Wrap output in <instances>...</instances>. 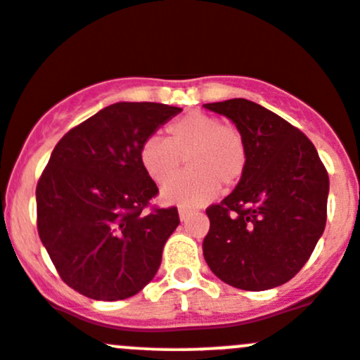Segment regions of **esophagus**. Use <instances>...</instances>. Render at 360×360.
<instances>
[{
  "label": "esophagus",
  "instance_id": "34e87169",
  "mask_svg": "<svg viewBox=\"0 0 360 360\" xmlns=\"http://www.w3.org/2000/svg\"><path fill=\"white\" fill-rule=\"evenodd\" d=\"M190 214H191L190 209H184V207H181V209H179V219H181V221H186V219L190 217Z\"/></svg>",
  "mask_w": 360,
  "mask_h": 360
}]
</instances>
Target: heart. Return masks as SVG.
<instances>
[{"label": "heart", "instance_id": "1", "mask_svg": "<svg viewBox=\"0 0 360 360\" xmlns=\"http://www.w3.org/2000/svg\"><path fill=\"white\" fill-rule=\"evenodd\" d=\"M186 160L190 171L172 179ZM139 162L153 183L164 186L165 203L195 207L214 198L219 184L231 188L247 167V145L240 129L210 113L190 112L167 126V139L148 138Z\"/></svg>", "mask_w": 360, "mask_h": 360}]
</instances>
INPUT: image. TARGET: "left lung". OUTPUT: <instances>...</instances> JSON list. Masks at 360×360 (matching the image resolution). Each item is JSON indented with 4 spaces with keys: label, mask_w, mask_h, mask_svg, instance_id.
<instances>
[{
    "label": "left lung",
    "mask_w": 360,
    "mask_h": 360,
    "mask_svg": "<svg viewBox=\"0 0 360 360\" xmlns=\"http://www.w3.org/2000/svg\"><path fill=\"white\" fill-rule=\"evenodd\" d=\"M203 107L233 120L247 145L238 186L207 209L203 257L234 288L285 285L305 266L326 226L328 170L307 136L274 112L245 98Z\"/></svg>",
    "instance_id": "1"
}]
</instances>
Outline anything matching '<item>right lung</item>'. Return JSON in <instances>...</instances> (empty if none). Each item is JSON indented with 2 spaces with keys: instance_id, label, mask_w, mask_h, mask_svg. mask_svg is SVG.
<instances>
[{
  "instance_id": "obj_1",
  "label": "right lung",
  "mask_w": 360,
  "mask_h": 360,
  "mask_svg": "<svg viewBox=\"0 0 360 360\" xmlns=\"http://www.w3.org/2000/svg\"><path fill=\"white\" fill-rule=\"evenodd\" d=\"M181 110L120 101L56 143L37 181V233L63 283L84 297L124 300L157 274L179 214L151 205L158 188L139 148Z\"/></svg>"
}]
</instances>
